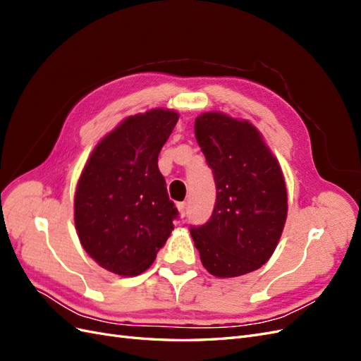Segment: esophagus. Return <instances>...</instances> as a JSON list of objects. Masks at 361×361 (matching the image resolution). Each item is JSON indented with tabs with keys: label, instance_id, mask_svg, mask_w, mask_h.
<instances>
[{
	"label": "esophagus",
	"instance_id": "1",
	"mask_svg": "<svg viewBox=\"0 0 361 361\" xmlns=\"http://www.w3.org/2000/svg\"><path fill=\"white\" fill-rule=\"evenodd\" d=\"M176 206H178V211H179L180 216H185V214H187V203L180 202V203H178Z\"/></svg>",
	"mask_w": 361,
	"mask_h": 361
}]
</instances>
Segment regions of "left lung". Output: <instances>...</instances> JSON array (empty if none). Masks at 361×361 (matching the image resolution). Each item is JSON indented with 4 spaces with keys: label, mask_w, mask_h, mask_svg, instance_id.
Returning a JSON list of instances; mask_svg holds the SVG:
<instances>
[{
    "label": "left lung",
    "mask_w": 361,
    "mask_h": 361,
    "mask_svg": "<svg viewBox=\"0 0 361 361\" xmlns=\"http://www.w3.org/2000/svg\"><path fill=\"white\" fill-rule=\"evenodd\" d=\"M194 133L214 171L216 202L211 220L191 228L209 274L244 276L267 264L288 216L286 182L260 130L221 111L195 118Z\"/></svg>",
    "instance_id": "left-lung-1"
}]
</instances>
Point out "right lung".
<instances>
[{
  "label": "right lung",
  "instance_id": "right-lung-1",
  "mask_svg": "<svg viewBox=\"0 0 361 361\" xmlns=\"http://www.w3.org/2000/svg\"><path fill=\"white\" fill-rule=\"evenodd\" d=\"M179 113L152 108L123 118L97 143L76 183L75 228L97 265L117 276L145 272L166 244L178 211L158 155Z\"/></svg>",
  "mask_w": 361,
  "mask_h": 361
}]
</instances>
